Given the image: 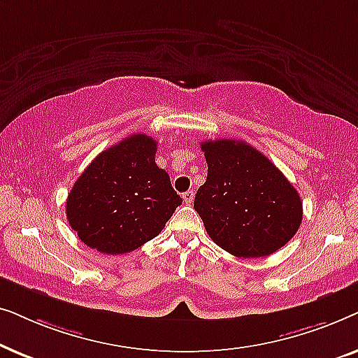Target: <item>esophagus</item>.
<instances>
[{
  "label": "esophagus",
  "mask_w": 358,
  "mask_h": 358,
  "mask_svg": "<svg viewBox=\"0 0 358 358\" xmlns=\"http://www.w3.org/2000/svg\"><path fill=\"white\" fill-rule=\"evenodd\" d=\"M194 197H195L194 190H187V192L182 194V199H184L185 203H192L194 202Z\"/></svg>",
  "instance_id": "34e87169"
}]
</instances>
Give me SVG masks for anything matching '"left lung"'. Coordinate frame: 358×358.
<instances>
[{
    "instance_id": "obj_1",
    "label": "left lung",
    "mask_w": 358,
    "mask_h": 358,
    "mask_svg": "<svg viewBox=\"0 0 358 358\" xmlns=\"http://www.w3.org/2000/svg\"><path fill=\"white\" fill-rule=\"evenodd\" d=\"M207 180L195 195L200 215L215 244L236 257H264L295 236L303 203L277 166L241 140H208Z\"/></svg>"
}]
</instances>
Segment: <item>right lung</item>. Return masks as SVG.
I'll list each match as a JSON object with an SVG mask.
<instances>
[{"instance_id": "obj_1", "label": "right lung", "mask_w": 358, "mask_h": 358, "mask_svg": "<svg viewBox=\"0 0 358 358\" xmlns=\"http://www.w3.org/2000/svg\"><path fill=\"white\" fill-rule=\"evenodd\" d=\"M156 140L127 136L92 159L66 199V218L86 246L125 254L158 236L182 203L155 163Z\"/></svg>"}]
</instances>
